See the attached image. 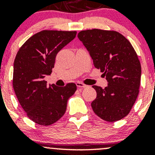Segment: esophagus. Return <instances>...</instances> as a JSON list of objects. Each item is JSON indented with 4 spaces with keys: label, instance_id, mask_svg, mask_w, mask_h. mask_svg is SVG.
<instances>
[{
    "label": "esophagus",
    "instance_id": "obj_1",
    "mask_svg": "<svg viewBox=\"0 0 155 155\" xmlns=\"http://www.w3.org/2000/svg\"><path fill=\"white\" fill-rule=\"evenodd\" d=\"M76 86L78 87V88H84V87H87V85L84 84H83L81 82H79H79H76Z\"/></svg>",
    "mask_w": 155,
    "mask_h": 155
}]
</instances>
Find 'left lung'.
Wrapping results in <instances>:
<instances>
[{"instance_id": "8db88e82", "label": "left lung", "mask_w": 155, "mask_h": 155, "mask_svg": "<svg viewBox=\"0 0 155 155\" xmlns=\"http://www.w3.org/2000/svg\"><path fill=\"white\" fill-rule=\"evenodd\" d=\"M90 53L94 66L106 76L108 85H93L97 97L92 110L100 118L112 122L127 116L136 102L141 68L136 51L124 35L113 31L92 29L78 33Z\"/></svg>"}]
</instances>
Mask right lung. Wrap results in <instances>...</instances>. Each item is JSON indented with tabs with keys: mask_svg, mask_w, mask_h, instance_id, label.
<instances>
[{
	"mask_svg": "<svg viewBox=\"0 0 155 155\" xmlns=\"http://www.w3.org/2000/svg\"><path fill=\"white\" fill-rule=\"evenodd\" d=\"M76 35V31H41L28 39L16 55L14 90L28 117L40 125L59 120L66 111L68 100L76 90L74 83L48 86L44 79L52 72L57 54Z\"/></svg>",
	"mask_w": 155,
	"mask_h": 155,
	"instance_id": "right-lung-1",
	"label": "right lung"
}]
</instances>
